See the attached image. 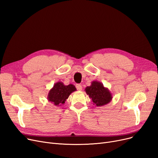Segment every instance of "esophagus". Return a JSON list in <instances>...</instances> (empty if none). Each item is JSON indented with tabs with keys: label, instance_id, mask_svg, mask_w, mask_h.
<instances>
[{
	"label": "esophagus",
	"instance_id": "obj_1",
	"mask_svg": "<svg viewBox=\"0 0 158 158\" xmlns=\"http://www.w3.org/2000/svg\"><path fill=\"white\" fill-rule=\"evenodd\" d=\"M76 88H77V89L78 91H81V89H82V87H81V85L80 84H77V85H76Z\"/></svg>",
	"mask_w": 158,
	"mask_h": 158
}]
</instances>
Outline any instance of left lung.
Segmentation results:
<instances>
[{"mask_svg": "<svg viewBox=\"0 0 158 158\" xmlns=\"http://www.w3.org/2000/svg\"><path fill=\"white\" fill-rule=\"evenodd\" d=\"M85 91L93 104L97 106L106 105L112 99V95L110 90L99 81H92L91 85L86 87Z\"/></svg>", "mask_w": 158, "mask_h": 158, "instance_id": "obj_1", "label": "left lung"}]
</instances>
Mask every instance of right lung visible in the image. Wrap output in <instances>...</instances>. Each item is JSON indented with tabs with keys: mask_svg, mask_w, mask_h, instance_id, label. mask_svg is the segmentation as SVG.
I'll use <instances>...</instances> for the list:
<instances>
[{
	"mask_svg": "<svg viewBox=\"0 0 158 158\" xmlns=\"http://www.w3.org/2000/svg\"><path fill=\"white\" fill-rule=\"evenodd\" d=\"M77 90L73 84L65 85L62 81H58L53 85L48 95V100L56 106L64 105L69 95Z\"/></svg>",
	"mask_w": 158,
	"mask_h": 158,
	"instance_id": "1",
	"label": "right lung"
}]
</instances>
